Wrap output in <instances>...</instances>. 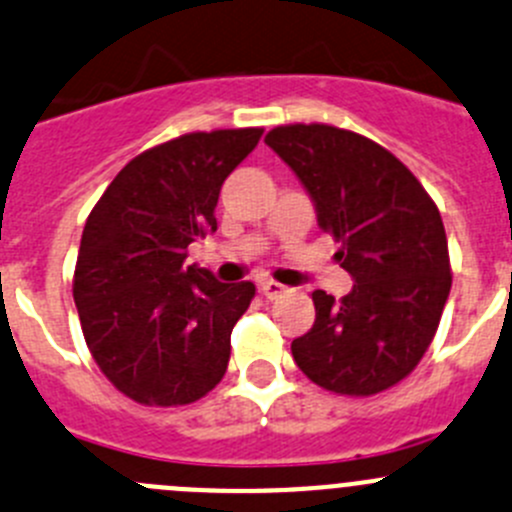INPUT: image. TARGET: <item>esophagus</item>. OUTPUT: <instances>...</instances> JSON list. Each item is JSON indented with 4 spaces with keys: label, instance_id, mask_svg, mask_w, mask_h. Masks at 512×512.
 Listing matches in <instances>:
<instances>
[{
    "label": "esophagus",
    "instance_id": "34e87169",
    "mask_svg": "<svg viewBox=\"0 0 512 512\" xmlns=\"http://www.w3.org/2000/svg\"><path fill=\"white\" fill-rule=\"evenodd\" d=\"M261 294L266 296V299H279V296L289 294V286L279 284V281H261Z\"/></svg>",
    "mask_w": 512,
    "mask_h": 512
}]
</instances>
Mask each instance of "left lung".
I'll list each match as a JSON object with an SVG mask.
<instances>
[{
    "mask_svg": "<svg viewBox=\"0 0 512 512\" xmlns=\"http://www.w3.org/2000/svg\"><path fill=\"white\" fill-rule=\"evenodd\" d=\"M266 145L314 203L354 279L344 299L314 291V326L291 342L301 372L367 397L405 379L430 347L450 296L445 226L420 180L389 150L332 125H281Z\"/></svg>",
    "mask_w": 512,
    "mask_h": 512,
    "instance_id": "1",
    "label": "left lung"
}]
</instances>
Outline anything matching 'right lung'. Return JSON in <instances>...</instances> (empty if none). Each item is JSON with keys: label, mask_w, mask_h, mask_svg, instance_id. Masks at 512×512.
<instances>
[{"label": "right lung", "mask_w": 512, "mask_h": 512, "mask_svg": "<svg viewBox=\"0 0 512 512\" xmlns=\"http://www.w3.org/2000/svg\"><path fill=\"white\" fill-rule=\"evenodd\" d=\"M264 130L191 133L145 150L107 186L85 223L75 296L92 359L140 405H191L223 379L251 281L221 284L186 264L218 228L223 180Z\"/></svg>", "instance_id": "1"}]
</instances>
